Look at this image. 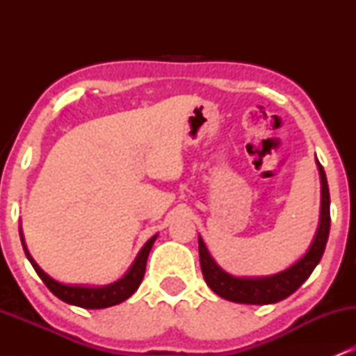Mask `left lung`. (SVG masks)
Masks as SVG:
<instances>
[{"mask_svg": "<svg viewBox=\"0 0 356 356\" xmlns=\"http://www.w3.org/2000/svg\"><path fill=\"white\" fill-rule=\"evenodd\" d=\"M318 169L321 175V218L320 227L309 248V251L301 257L300 261L280 275L268 277H234L222 271L214 263L202 239L199 238V259H201V269L204 280L216 295L227 301L244 305H269L277 303L296 291L301 284L308 280L313 269L320 263L323 252H325L326 241L330 234V189L326 182L325 170L320 162Z\"/></svg>", "mask_w": 356, "mask_h": 356, "instance_id": "left-lung-1", "label": "left lung"}]
</instances>
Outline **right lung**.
Instances as JSON below:
<instances>
[{"instance_id":"1","label":"right lung","mask_w":356,"mask_h":356,"mask_svg":"<svg viewBox=\"0 0 356 356\" xmlns=\"http://www.w3.org/2000/svg\"><path fill=\"white\" fill-rule=\"evenodd\" d=\"M22 236V234H19ZM157 236L150 238L145 243V246L140 249L138 252L137 259L134 261V264L130 266L129 273L118 280L117 283L104 286V288H87V286H68V284H61L58 281L51 280L47 273H43L42 269L38 268V264L35 263L33 257L30 256V252L26 251L23 243V249L24 254H26L28 259H30L31 266L35 268L36 275L42 277V281L47 284V288L55 295L56 298H60L61 301L68 305H75L80 306V308H88V309H100V308H108V306L118 305L122 301H125L127 298H130L134 293L137 291V288L140 286L142 280H144L145 275V264H147V257H149L150 248H152L154 241Z\"/></svg>"}]
</instances>
